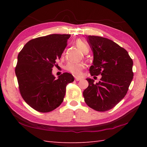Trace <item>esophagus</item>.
I'll return each instance as SVG.
<instances>
[{"label":"esophagus","mask_w":147,"mask_h":147,"mask_svg":"<svg viewBox=\"0 0 147 147\" xmlns=\"http://www.w3.org/2000/svg\"><path fill=\"white\" fill-rule=\"evenodd\" d=\"M82 80V78H80V77H75V80L76 81H80V80Z\"/></svg>","instance_id":"esophagus-1"}]
</instances>
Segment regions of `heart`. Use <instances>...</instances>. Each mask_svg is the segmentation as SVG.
<instances>
[{"mask_svg":"<svg viewBox=\"0 0 147 147\" xmlns=\"http://www.w3.org/2000/svg\"><path fill=\"white\" fill-rule=\"evenodd\" d=\"M76 46L78 47L81 51H84L86 49H88V46L85 42H83L82 40H78L76 42ZM84 68V65L81 63H74V62H68V63L65 65V69L69 72L74 75L80 76L82 74L83 69Z\"/></svg>","mask_w":147,"mask_h":147,"instance_id":"heart-1","label":"heart"}]
</instances>
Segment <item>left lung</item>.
Listing matches in <instances>:
<instances>
[{"label":"left lung","instance_id":"8db88e82","mask_svg":"<svg viewBox=\"0 0 147 147\" xmlns=\"http://www.w3.org/2000/svg\"><path fill=\"white\" fill-rule=\"evenodd\" d=\"M86 38L93 54L90 73L102 78L96 83L86 79L89 85L83 93L85 102L96 111H107L126 95L133 78V62L128 52L111 40L91 35Z\"/></svg>","mask_w":147,"mask_h":147}]
</instances>
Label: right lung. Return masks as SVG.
<instances>
[{
	"instance_id": "right-lung-1",
	"label": "right lung",
	"mask_w": 147,
	"mask_h": 147,
	"mask_svg": "<svg viewBox=\"0 0 147 147\" xmlns=\"http://www.w3.org/2000/svg\"><path fill=\"white\" fill-rule=\"evenodd\" d=\"M71 35L52 34L30 40L18 55L15 69L22 97L31 107L49 112L63 102L65 87L74 82L64 73L55 79L52 67L61 57Z\"/></svg>"
}]
</instances>
